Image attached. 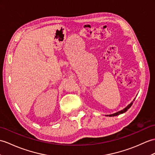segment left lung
<instances>
[{
  "instance_id": "left-lung-1",
  "label": "left lung",
  "mask_w": 155,
  "mask_h": 155,
  "mask_svg": "<svg viewBox=\"0 0 155 155\" xmlns=\"http://www.w3.org/2000/svg\"><path fill=\"white\" fill-rule=\"evenodd\" d=\"M135 100V99H134V101ZM134 101H133L132 102H131L130 104H129V105H128L126 107H125V108H124V110H121V111H117V112H116V113H114V114H113L106 115V116H110V117L116 116H118V115H120V114H124V113H125V111H127L128 110V109L130 108V107L132 106V104H133V102H134Z\"/></svg>"
}]
</instances>
